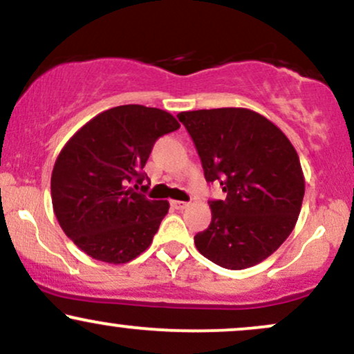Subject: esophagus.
Here are the masks:
<instances>
[{
  "instance_id": "1",
  "label": "esophagus",
  "mask_w": 354,
  "mask_h": 354,
  "mask_svg": "<svg viewBox=\"0 0 354 354\" xmlns=\"http://www.w3.org/2000/svg\"><path fill=\"white\" fill-rule=\"evenodd\" d=\"M171 206L174 209H185V208H188V203H186V201H171Z\"/></svg>"
}]
</instances>
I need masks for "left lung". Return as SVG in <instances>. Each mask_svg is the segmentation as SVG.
Here are the masks:
<instances>
[{"label": "left lung", "instance_id": "left-lung-1", "mask_svg": "<svg viewBox=\"0 0 354 354\" xmlns=\"http://www.w3.org/2000/svg\"><path fill=\"white\" fill-rule=\"evenodd\" d=\"M208 183L226 200L209 201L211 223L194 236L198 251L228 270L273 254L298 221L304 176L298 153L268 118L246 108L183 111Z\"/></svg>", "mask_w": 354, "mask_h": 354}]
</instances>
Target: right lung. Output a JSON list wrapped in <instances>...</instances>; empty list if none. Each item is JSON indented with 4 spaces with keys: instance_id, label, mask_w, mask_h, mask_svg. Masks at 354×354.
<instances>
[{
    "instance_id": "right-lung-1",
    "label": "right lung",
    "mask_w": 354,
    "mask_h": 354,
    "mask_svg": "<svg viewBox=\"0 0 354 354\" xmlns=\"http://www.w3.org/2000/svg\"><path fill=\"white\" fill-rule=\"evenodd\" d=\"M178 128L168 111L123 104L89 120L64 145L51 173L53 209L81 251L121 265L148 250L169 203L135 188L148 180L143 168L154 141Z\"/></svg>"
}]
</instances>
